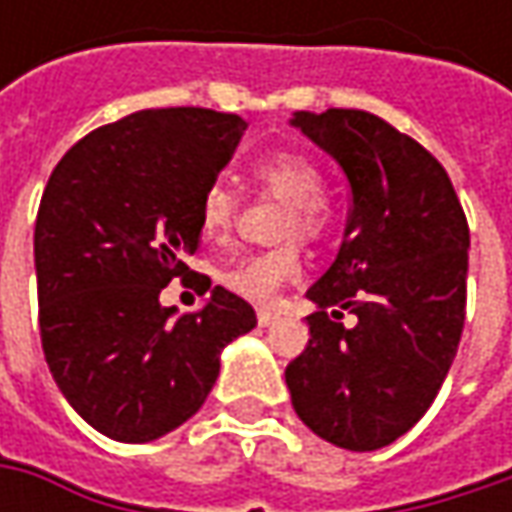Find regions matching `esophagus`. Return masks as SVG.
Masks as SVG:
<instances>
[{"mask_svg": "<svg viewBox=\"0 0 512 512\" xmlns=\"http://www.w3.org/2000/svg\"><path fill=\"white\" fill-rule=\"evenodd\" d=\"M276 319H279L276 313H270V310H259V325L262 327H270Z\"/></svg>", "mask_w": 512, "mask_h": 512, "instance_id": "obj_1", "label": "esophagus"}]
</instances>
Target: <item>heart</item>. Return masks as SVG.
Here are the masks:
<instances>
[{"instance_id": "heart-1", "label": "heart", "mask_w": 512, "mask_h": 512, "mask_svg": "<svg viewBox=\"0 0 512 512\" xmlns=\"http://www.w3.org/2000/svg\"><path fill=\"white\" fill-rule=\"evenodd\" d=\"M253 179L270 196L287 202V213L279 227L282 239L299 236V239L313 242L325 233L327 222H330V210L322 199L325 179H322V170L316 168L307 156L293 153V150L267 153L253 165ZM233 219H236V193L225 182L207 185L202 202H199L202 230L207 236H222L230 230ZM299 270H302L299 250L293 245H285L239 259L222 276V282L253 305H270L276 299V293L285 287V282L299 276Z\"/></svg>"}]
</instances>
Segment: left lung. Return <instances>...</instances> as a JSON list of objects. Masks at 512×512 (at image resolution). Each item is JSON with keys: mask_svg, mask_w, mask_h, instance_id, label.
<instances>
[{"mask_svg": "<svg viewBox=\"0 0 512 512\" xmlns=\"http://www.w3.org/2000/svg\"><path fill=\"white\" fill-rule=\"evenodd\" d=\"M350 185L336 262L307 290L310 342L287 364L299 419L344 450L396 442L433 404L456 359L470 227L439 159L367 110L290 119ZM344 312L357 325L344 328Z\"/></svg>", "mask_w": 512, "mask_h": 512, "instance_id": "1", "label": "left lung"}]
</instances>
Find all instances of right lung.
<instances>
[{"label": "right lung", "instance_id": "right-lung-1", "mask_svg": "<svg viewBox=\"0 0 512 512\" xmlns=\"http://www.w3.org/2000/svg\"><path fill=\"white\" fill-rule=\"evenodd\" d=\"M245 128L207 108L139 110L79 139L50 173L33 233L42 350L70 407L108 439L153 442L185 424L225 344L256 327L225 287L196 313L159 305L170 279L193 273L182 259L199 247L202 193Z\"/></svg>", "mask_w": 512, "mask_h": 512}]
</instances>
